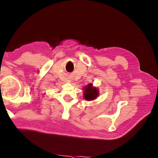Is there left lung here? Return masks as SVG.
Wrapping results in <instances>:
<instances>
[{"label": "left lung", "instance_id": "8db88e82", "mask_svg": "<svg viewBox=\"0 0 158 158\" xmlns=\"http://www.w3.org/2000/svg\"><path fill=\"white\" fill-rule=\"evenodd\" d=\"M98 95V90L95 87H92V84H89V85L85 88L84 98L87 101H91L96 99Z\"/></svg>", "mask_w": 158, "mask_h": 158}]
</instances>
